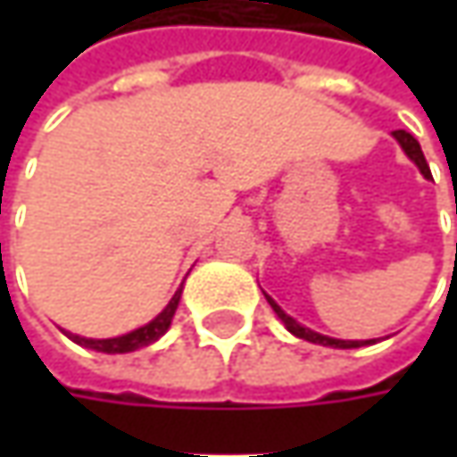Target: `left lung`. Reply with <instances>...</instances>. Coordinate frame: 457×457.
<instances>
[{
	"mask_svg": "<svg viewBox=\"0 0 457 457\" xmlns=\"http://www.w3.org/2000/svg\"><path fill=\"white\" fill-rule=\"evenodd\" d=\"M392 137H395L396 142H399V147L404 150V154L412 160L414 165L420 167V172H422L425 178H430V167H428V160H425V154H422V150H420V142L414 139L412 134L404 132V129H396V132H392ZM264 297H267V303H270L274 312H277V318L285 323V328L290 330L292 336H297V338H303V341L318 343V345H330V348H361V345H371V343H374V341H341V338H330V336H323V333H315V330H310V328H305V325L297 323L292 315H287V312L277 305V303H274L267 292H264Z\"/></svg>",
	"mask_w": 457,
	"mask_h": 457,
	"instance_id": "obj_1",
	"label": "left lung"
}]
</instances>
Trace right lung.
<instances>
[{"label": "right lung", "mask_w": 457, "mask_h": 457, "mask_svg": "<svg viewBox=\"0 0 457 457\" xmlns=\"http://www.w3.org/2000/svg\"><path fill=\"white\" fill-rule=\"evenodd\" d=\"M180 295H183V285L178 287V292L172 295V300L167 303L165 310H162L157 318H152L147 325H142V328H137V330H129V333H124V336H116V338H83V336L68 333V330H62V333H65L73 343H79L83 348H94L98 353H132L137 348H145V345L160 341V338L165 336L167 328L172 323V315H175V310H178V303H180Z\"/></svg>", "instance_id": "add662e5"}]
</instances>
